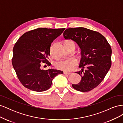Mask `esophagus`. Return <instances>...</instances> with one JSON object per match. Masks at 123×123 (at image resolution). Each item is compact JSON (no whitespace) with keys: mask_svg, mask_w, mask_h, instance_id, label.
Returning <instances> with one entry per match:
<instances>
[{"mask_svg":"<svg viewBox=\"0 0 123 123\" xmlns=\"http://www.w3.org/2000/svg\"><path fill=\"white\" fill-rule=\"evenodd\" d=\"M64 74H68V75H69V74H70V73H69V72H65V71H64Z\"/></svg>","mask_w":123,"mask_h":123,"instance_id":"34e87169","label":"esophagus"}]
</instances>
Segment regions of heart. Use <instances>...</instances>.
<instances>
[{"label":"heart","instance_id":"heart-1","mask_svg":"<svg viewBox=\"0 0 123 123\" xmlns=\"http://www.w3.org/2000/svg\"><path fill=\"white\" fill-rule=\"evenodd\" d=\"M71 44L75 48V43L74 41L72 40H69L67 41L65 43V44ZM50 53L52 54V47L51 48ZM77 62L75 59L73 58L69 59H62V60L59 61L55 63L56 68L59 70H61L65 71H70L73 70L75 66L76 65Z\"/></svg>","mask_w":123,"mask_h":123}]
</instances>
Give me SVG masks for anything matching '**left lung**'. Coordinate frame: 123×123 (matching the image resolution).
I'll return each instance as SVG.
<instances>
[{
  "label": "left lung",
  "instance_id": "left-lung-1",
  "mask_svg": "<svg viewBox=\"0 0 123 123\" xmlns=\"http://www.w3.org/2000/svg\"><path fill=\"white\" fill-rule=\"evenodd\" d=\"M63 35L66 39L75 42L81 49V70L76 73L81 79L79 84H72L73 88L81 92L92 90L102 82L111 67L110 44L99 33L83 27L67 29Z\"/></svg>",
  "mask_w": 123,
  "mask_h": 123
}]
</instances>
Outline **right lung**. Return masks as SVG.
I'll use <instances>...</instances> for the list:
<instances>
[{
    "mask_svg": "<svg viewBox=\"0 0 123 123\" xmlns=\"http://www.w3.org/2000/svg\"><path fill=\"white\" fill-rule=\"evenodd\" d=\"M65 29L37 28L24 33L17 41L13 48L12 62L24 87L34 91H44L50 88L56 76L63 73L62 71L44 70L41 67L43 64L51 65L47 60L51 43Z\"/></svg>",
    "mask_w": 123,
    "mask_h": 123,
    "instance_id": "obj_1",
    "label": "right lung"
}]
</instances>
